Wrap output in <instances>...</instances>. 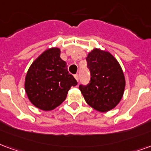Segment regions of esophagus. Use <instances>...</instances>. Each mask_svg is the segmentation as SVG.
Instances as JSON below:
<instances>
[{
  "label": "esophagus",
  "instance_id": "34e87169",
  "mask_svg": "<svg viewBox=\"0 0 151 151\" xmlns=\"http://www.w3.org/2000/svg\"><path fill=\"white\" fill-rule=\"evenodd\" d=\"M74 78H75V79H76V80H77V81H78V79H79L78 74H75V75H74Z\"/></svg>",
  "mask_w": 151,
  "mask_h": 151
}]
</instances>
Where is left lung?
I'll list each match as a JSON object with an SVG mask.
<instances>
[{
	"mask_svg": "<svg viewBox=\"0 0 151 151\" xmlns=\"http://www.w3.org/2000/svg\"><path fill=\"white\" fill-rule=\"evenodd\" d=\"M90 83L79 86L86 103L100 112H107L118 105L123 96L126 81L121 65L107 51L93 49L86 58Z\"/></svg>",
	"mask_w": 151,
	"mask_h": 151,
	"instance_id": "8db88e82",
	"label": "left lung"
}]
</instances>
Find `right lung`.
I'll use <instances>...</instances> for the list:
<instances>
[{"label": "right lung", "instance_id": "right-lung-1", "mask_svg": "<svg viewBox=\"0 0 151 151\" xmlns=\"http://www.w3.org/2000/svg\"><path fill=\"white\" fill-rule=\"evenodd\" d=\"M58 48L46 50L30 65L24 89L29 100L40 110L55 109L65 100L70 87L78 82L68 72Z\"/></svg>", "mask_w": 151, "mask_h": 151}]
</instances>
